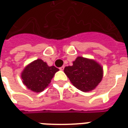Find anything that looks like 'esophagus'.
<instances>
[{
    "mask_svg": "<svg viewBox=\"0 0 128 128\" xmlns=\"http://www.w3.org/2000/svg\"><path fill=\"white\" fill-rule=\"evenodd\" d=\"M64 66L60 68V70H64Z\"/></svg>",
    "mask_w": 128,
    "mask_h": 128,
    "instance_id": "1",
    "label": "esophagus"
}]
</instances>
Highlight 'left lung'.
I'll use <instances>...</instances> for the list:
<instances>
[{"label": "left lung", "mask_w": 128, "mask_h": 128, "mask_svg": "<svg viewBox=\"0 0 128 128\" xmlns=\"http://www.w3.org/2000/svg\"><path fill=\"white\" fill-rule=\"evenodd\" d=\"M64 71L72 85L83 92L95 88L103 77L102 67L98 63L82 57L77 58L73 65L66 66Z\"/></svg>", "instance_id": "8db88e82"}]
</instances>
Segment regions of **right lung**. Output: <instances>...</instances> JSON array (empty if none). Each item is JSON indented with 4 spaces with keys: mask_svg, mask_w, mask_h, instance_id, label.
Listing matches in <instances>:
<instances>
[{
    "mask_svg": "<svg viewBox=\"0 0 128 128\" xmlns=\"http://www.w3.org/2000/svg\"><path fill=\"white\" fill-rule=\"evenodd\" d=\"M59 69L54 66H48L46 63L38 59L29 64L22 72L23 84L32 91L40 92L50 83Z\"/></svg>",
    "mask_w": 128,
    "mask_h": 128,
    "instance_id": "obj_1",
    "label": "right lung"
}]
</instances>
